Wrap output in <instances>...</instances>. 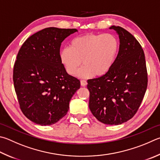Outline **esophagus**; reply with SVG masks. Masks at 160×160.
<instances>
[{
    "label": "esophagus",
    "instance_id": "esophagus-1",
    "mask_svg": "<svg viewBox=\"0 0 160 160\" xmlns=\"http://www.w3.org/2000/svg\"><path fill=\"white\" fill-rule=\"evenodd\" d=\"M80 84L82 87H85V86L88 85V82H87V81L85 80H80Z\"/></svg>",
    "mask_w": 160,
    "mask_h": 160
}]
</instances>
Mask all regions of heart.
I'll return each mask as SVG.
<instances>
[{
    "label": "heart",
    "instance_id": "1",
    "mask_svg": "<svg viewBox=\"0 0 160 160\" xmlns=\"http://www.w3.org/2000/svg\"><path fill=\"white\" fill-rule=\"evenodd\" d=\"M119 50V41L111 33H89L74 38L69 47L62 48L59 59L69 75L80 78L100 77L108 72L114 65Z\"/></svg>",
    "mask_w": 160,
    "mask_h": 160
}]
</instances>
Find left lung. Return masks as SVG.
Here are the masks:
<instances>
[{
	"instance_id": "1",
	"label": "left lung",
	"mask_w": 160,
	"mask_h": 160,
	"mask_svg": "<svg viewBox=\"0 0 160 160\" xmlns=\"http://www.w3.org/2000/svg\"><path fill=\"white\" fill-rule=\"evenodd\" d=\"M120 48L114 65L100 78L88 80L89 107L101 122L119 125L133 117L148 85L145 54L140 43L129 31L116 26Z\"/></svg>"
}]
</instances>
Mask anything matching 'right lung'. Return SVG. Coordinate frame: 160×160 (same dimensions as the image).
Segmentation results:
<instances>
[{
    "label": "right lung",
    "instance_id": "1",
    "mask_svg": "<svg viewBox=\"0 0 160 160\" xmlns=\"http://www.w3.org/2000/svg\"><path fill=\"white\" fill-rule=\"evenodd\" d=\"M75 28H46L24 42L14 63V89L22 111L37 124H54L67 114L69 102L80 88L59 59L62 42Z\"/></svg>",
    "mask_w": 160,
    "mask_h": 160
}]
</instances>
